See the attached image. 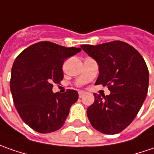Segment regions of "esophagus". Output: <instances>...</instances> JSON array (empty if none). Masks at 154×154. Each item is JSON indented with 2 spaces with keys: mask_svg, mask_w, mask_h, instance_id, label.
<instances>
[{
  "mask_svg": "<svg viewBox=\"0 0 154 154\" xmlns=\"http://www.w3.org/2000/svg\"><path fill=\"white\" fill-rule=\"evenodd\" d=\"M85 94H86V93H85V91H79V98H82V97H84Z\"/></svg>",
  "mask_w": 154,
  "mask_h": 154,
  "instance_id": "esophagus-1",
  "label": "esophagus"
}]
</instances>
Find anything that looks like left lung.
<instances>
[{
	"instance_id": "8db88e82",
	"label": "left lung",
	"mask_w": 154,
	"mask_h": 154,
	"mask_svg": "<svg viewBox=\"0 0 154 154\" xmlns=\"http://www.w3.org/2000/svg\"><path fill=\"white\" fill-rule=\"evenodd\" d=\"M80 47L99 66L95 85H107L111 93H94L95 101L87 108L94 129L114 135L130 125L142 108L147 94L149 74L142 55L133 46L119 41Z\"/></svg>"
}]
</instances>
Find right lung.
Wrapping results in <instances>:
<instances>
[{
	"label": "right lung",
	"mask_w": 154,
	"mask_h": 154,
	"mask_svg": "<svg viewBox=\"0 0 154 154\" xmlns=\"http://www.w3.org/2000/svg\"><path fill=\"white\" fill-rule=\"evenodd\" d=\"M80 51L41 41L24 49L14 61L10 81L13 103L23 122L37 132L59 130L79 98L76 91L53 93L52 87L63 79L65 59Z\"/></svg>",
	"instance_id": "obj_1"
}]
</instances>
